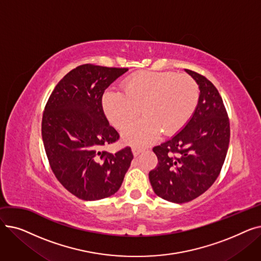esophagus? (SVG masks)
Segmentation results:
<instances>
[{"mask_svg":"<svg viewBox=\"0 0 261 261\" xmlns=\"http://www.w3.org/2000/svg\"><path fill=\"white\" fill-rule=\"evenodd\" d=\"M144 150V148L142 147H139V146H133L132 147V152H133V155L134 156H138L142 151Z\"/></svg>","mask_w":261,"mask_h":261,"instance_id":"34e87169","label":"esophagus"}]
</instances>
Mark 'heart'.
Returning <instances> with one entry per match:
<instances>
[{
    "label": "heart",
    "mask_w": 261,
    "mask_h": 261,
    "mask_svg": "<svg viewBox=\"0 0 261 261\" xmlns=\"http://www.w3.org/2000/svg\"><path fill=\"white\" fill-rule=\"evenodd\" d=\"M123 93L107 90L101 99L103 112L116 128L122 129L142 111L144 117L122 132L132 145H147L158 139L161 130L179 132L196 111L200 98L197 81L186 74L144 71L127 77Z\"/></svg>",
    "instance_id": "obj_1"
}]
</instances>
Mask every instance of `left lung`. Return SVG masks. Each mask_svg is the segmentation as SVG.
Segmentation results:
<instances>
[{
  "label": "left lung",
  "instance_id": "left-lung-1",
  "mask_svg": "<svg viewBox=\"0 0 261 261\" xmlns=\"http://www.w3.org/2000/svg\"><path fill=\"white\" fill-rule=\"evenodd\" d=\"M200 88L196 111L185 127L155 146L156 167L149 172L154 193L173 203H185L205 193L221 171L229 144V120L216 87L204 76L185 70Z\"/></svg>",
  "mask_w": 261,
  "mask_h": 261
}]
</instances>
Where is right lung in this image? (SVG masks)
<instances>
[{
    "mask_svg": "<svg viewBox=\"0 0 261 261\" xmlns=\"http://www.w3.org/2000/svg\"><path fill=\"white\" fill-rule=\"evenodd\" d=\"M127 71L79 65L58 82L46 102L42 140L50 168L63 187L81 200L114 195L130 167V147L116 153L101 151L119 139L103 113L102 95Z\"/></svg>",
    "mask_w": 261,
    "mask_h": 261,
    "instance_id": "1",
    "label": "right lung"
}]
</instances>
